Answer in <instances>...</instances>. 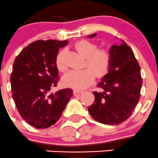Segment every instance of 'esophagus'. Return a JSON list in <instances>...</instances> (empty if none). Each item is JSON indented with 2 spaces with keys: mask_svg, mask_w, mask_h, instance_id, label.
Returning <instances> with one entry per match:
<instances>
[{
  "mask_svg": "<svg viewBox=\"0 0 158 158\" xmlns=\"http://www.w3.org/2000/svg\"><path fill=\"white\" fill-rule=\"evenodd\" d=\"M82 93V90H78V89L73 90V94H74L75 96H79V95H80Z\"/></svg>",
  "mask_w": 158,
  "mask_h": 158,
  "instance_id": "34e87169",
  "label": "esophagus"
}]
</instances>
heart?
<instances>
[{"label":"heart","mask_w":158,"mask_h":158,"mask_svg":"<svg viewBox=\"0 0 158 158\" xmlns=\"http://www.w3.org/2000/svg\"><path fill=\"white\" fill-rule=\"evenodd\" d=\"M75 48L79 53L86 58V63L91 69L82 70H72L64 75L62 82L65 86L75 89H82L91 85L95 79V75L101 77L106 73L109 69L110 57L106 50H97V45L87 40H82L75 45ZM64 52L58 54L56 65L59 71H65L66 66L63 62ZM95 74H94V73Z\"/></svg>","instance_id":"heart-1"}]
</instances>
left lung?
Returning a JSON list of instances; mask_svg holds the SVG:
<instances>
[{
    "label": "left lung",
    "mask_w": 158,
    "mask_h": 158,
    "mask_svg": "<svg viewBox=\"0 0 158 158\" xmlns=\"http://www.w3.org/2000/svg\"><path fill=\"white\" fill-rule=\"evenodd\" d=\"M96 36L94 33L88 38ZM109 54L108 71L98 83L100 91L93 92L95 100L88 111L99 123L118 125L131 116L137 106L142 78L134 52L124 41L112 45Z\"/></svg>",
    "instance_id": "obj_1"
}]
</instances>
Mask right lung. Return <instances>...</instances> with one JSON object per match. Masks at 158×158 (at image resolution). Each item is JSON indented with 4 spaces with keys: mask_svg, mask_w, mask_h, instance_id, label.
Instances as JSON below:
<instances>
[{
    "mask_svg": "<svg viewBox=\"0 0 158 158\" xmlns=\"http://www.w3.org/2000/svg\"><path fill=\"white\" fill-rule=\"evenodd\" d=\"M68 42L36 41L23 48L14 62L10 74L12 97L23 120L38 129L55 124L73 95L70 89L49 93L58 82L57 53Z\"/></svg>",
    "mask_w": 158,
    "mask_h": 158,
    "instance_id": "1",
    "label": "right lung"
}]
</instances>
